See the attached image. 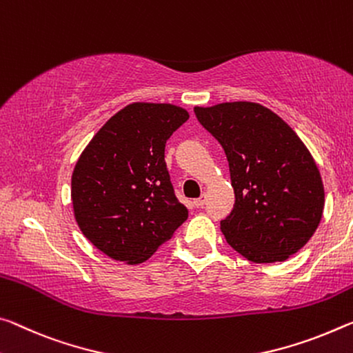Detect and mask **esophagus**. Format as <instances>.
Segmentation results:
<instances>
[{"instance_id": "1", "label": "esophagus", "mask_w": 353, "mask_h": 353, "mask_svg": "<svg viewBox=\"0 0 353 353\" xmlns=\"http://www.w3.org/2000/svg\"><path fill=\"white\" fill-rule=\"evenodd\" d=\"M205 194H201V198H198V199H194V205L196 207H204V204H205Z\"/></svg>"}]
</instances>
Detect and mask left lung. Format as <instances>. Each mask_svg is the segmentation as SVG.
<instances>
[{
	"mask_svg": "<svg viewBox=\"0 0 353 353\" xmlns=\"http://www.w3.org/2000/svg\"><path fill=\"white\" fill-rule=\"evenodd\" d=\"M225 149L236 203L221 232L256 264L286 261L312 237L325 193L310 150L281 117L259 103L194 108Z\"/></svg>",
	"mask_w": 353,
	"mask_h": 353,
	"instance_id": "left-lung-1",
	"label": "left lung"
}]
</instances>
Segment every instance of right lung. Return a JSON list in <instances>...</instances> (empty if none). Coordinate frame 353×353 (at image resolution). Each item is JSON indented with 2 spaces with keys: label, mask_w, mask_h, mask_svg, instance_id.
I'll return each mask as SVG.
<instances>
[{
  "label": "right lung",
  "mask_w": 353,
  "mask_h": 353,
  "mask_svg": "<svg viewBox=\"0 0 353 353\" xmlns=\"http://www.w3.org/2000/svg\"><path fill=\"white\" fill-rule=\"evenodd\" d=\"M188 117L171 103H130L106 121L78 159L70 190L75 220L111 259L141 264L187 220L165 146Z\"/></svg>",
  "instance_id": "add662e5"
}]
</instances>
